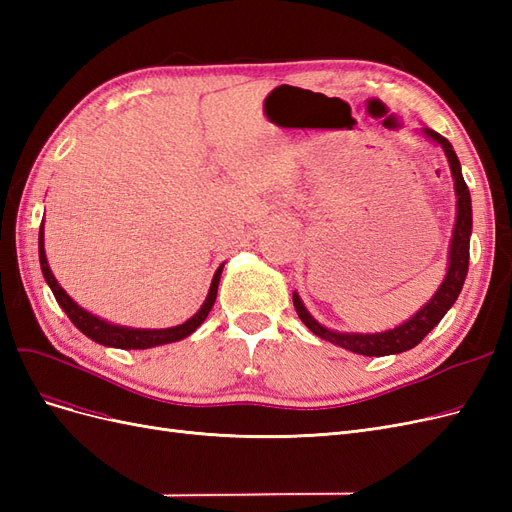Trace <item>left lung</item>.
Here are the masks:
<instances>
[{"label":"left lung","mask_w":512,"mask_h":512,"mask_svg":"<svg viewBox=\"0 0 512 512\" xmlns=\"http://www.w3.org/2000/svg\"><path fill=\"white\" fill-rule=\"evenodd\" d=\"M423 136H427L429 141L440 145L444 149V156L448 160V166H451V175L455 179V194H457V218H455V228H453V239H451V250H448V269L444 275V282L436 290V294L418 309V312L406 320L404 324H399L395 329L382 331V333H339L331 331L307 312V307L303 305L299 292H292V303L301 322L305 327L312 331L314 335L327 339V342L346 348L354 354H363V356H386V354H399L414 348L416 344L423 342V337L436 327V324L444 318L448 309L453 307L457 301L459 292L463 288V282H466L468 275V262H470V235H472V198L466 181H463L461 175V164L457 160V153L453 145L446 141L442 134L429 128H421Z\"/></svg>","instance_id":"obj_1"}]
</instances>
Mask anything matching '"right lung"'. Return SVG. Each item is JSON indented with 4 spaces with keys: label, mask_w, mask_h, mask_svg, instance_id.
Masks as SVG:
<instances>
[{
    "label": "right lung",
    "mask_w": 512,
    "mask_h": 512,
    "mask_svg": "<svg viewBox=\"0 0 512 512\" xmlns=\"http://www.w3.org/2000/svg\"><path fill=\"white\" fill-rule=\"evenodd\" d=\"M38 254H40V267H42L44 280L51 286L59 307L68 314L74 327L102 346L121 348V350H147L153 346L173 344V342H179V339H183V337L192 335L211 312L215 297H218V286H220V277H222V269H224V265H220V269L215 271L205 303L200 305V309L190 320H185L183 324H177V327H170V329H132V327H119V324H111L94 314H89L87 309H83L64 288L59 286V282L55 280V275L49 267V260H46V252H44V224L40 226V235H38Z\"/></svg>",
    "instance_id": "1"
}]
</instances>
